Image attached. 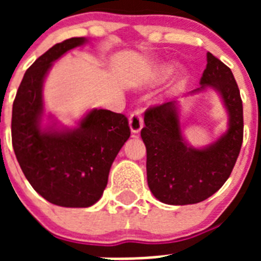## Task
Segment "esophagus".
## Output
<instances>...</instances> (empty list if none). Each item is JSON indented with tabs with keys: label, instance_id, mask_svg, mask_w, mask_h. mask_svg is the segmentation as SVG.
<instances>
[{
	"label": "esophagus",
	"instance_id": "obj_1",
	"mask_svg": "<svg viewBox=\"0 0 261 261\" xmlns=\"http://www.w3.org/2000/svg\"><path fill=\"white\" fill-rule=\"evenodd\" d=\"M129 126L132 133H138L144 126V119L140 111H135L130 116H129Z\"/></svg>",
	"mask_w": 261,
	"mask_h": 261
}]
</instances>
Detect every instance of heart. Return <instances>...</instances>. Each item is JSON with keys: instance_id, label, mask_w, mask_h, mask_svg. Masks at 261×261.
<instances>
[{"instance_id": "heart-1", "label": "heart", "mask_w": 261, "mask_h": 261, "mask_svg": "<svg viewBox=\"0 0 261 261\" xmlns=\"http://www.w3.org/2000/svg\"><path fill=\"white\" fill-rule=\"evenodd\" d=\"M174 65H171V64H161L159 66H156L155 69H154V73H153V78L154 80H166V78L168 77V75L171 74L172 71H174ZM184 82H186V78H184V75H180V77L177 78L176 84L177 86H183Z\"/></svg>"}]
</instances>
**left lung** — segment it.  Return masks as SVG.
<instances>
[{
	"label": "left lung",
	"instance_id": "obj_1",
	"mask_svg": "<svg viewBox=\"0 0 261 261\" xmlns=\"http://www.w3.org/2000/svg\"><path fill=\"white\" fill-rule=\"evenodd\" d=\"M206 68L201 86L188 95L208 87L220 94L227 111V130L205 147L186 141L176 100L151 107L145 112L141 137L146 146V175L151 193L168 205L197 204L220 190L229 179L243 142V106L230 68L206 53Z\"/></svg>",
	"mask_w": 261,
	"mask_h": 261
}]
</instances>
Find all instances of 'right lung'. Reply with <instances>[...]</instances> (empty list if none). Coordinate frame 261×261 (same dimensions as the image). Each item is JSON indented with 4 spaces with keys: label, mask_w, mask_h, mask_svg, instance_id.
Returning a JSON list of instances; mask_svg holds the SVG:
<instances>
[{
    "label": "right lung",
    "mask_w": 261,
    "mask_h": 261,
    "mask_svg": "<svg viewBox=\"0 0 261 261\" xmlns=\"http://www.w3.org/2000/svg\"><path fill=\"white\" fill-rule=\"evenodd\" d=\"M86 38L66 39L41 55L24 73L13 103L14 153L32 188L47 201L65 208H87L99 201L110 168L130 136L128 119L108 110L89 111L75 128L59 125L52 115L43 126V85L53 62Z\"/></svg>",
    "instance_id": "obj_1"
}]
</instances>
